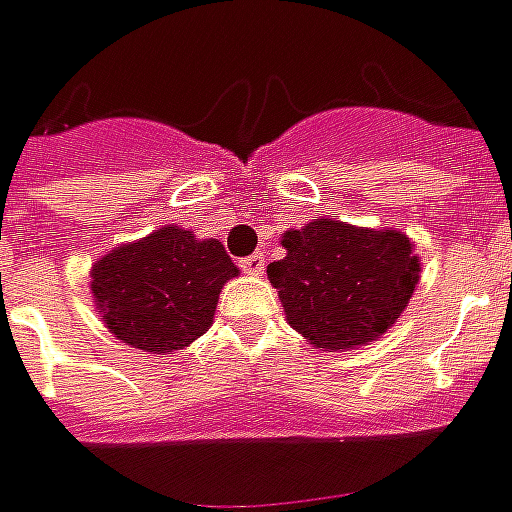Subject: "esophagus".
Here are the masks:
<instances>
[{"label": "esophagus", "mask_w": 512, "mask_h": 512, "mask_svg": "<svg viewBox=\"0 0 512 512\" xmlns=\"http://www.w3.org/2000/svg\"><path fill=\"white\" fill-rule=\"evenodd\" d=\"M242 270H245L247 276H262L265 273V256L262 253H253V256L242 259Z\"/></svg>", "instance_id": "1"}]
</instances>
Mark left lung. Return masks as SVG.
<instances>
[{"mask_svg":"<svg viewBox=\"0 0 512 512\" xmlns=\"http://www.w3.org/2000/svg\"><path fill=\"white\" fill-rule=\"evenodd\" d=\"M285 259L267 265L287 325L325 353L382 339L410 305L422 259L396 227L310 219L282 233Z\"/></svg>","mask_w":512,"mask_h":512,"instance_id":"obj_1","label":"left lung"}]
</instances>
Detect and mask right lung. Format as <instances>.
Wrapping results in <instances>:
<instances>
[{"instance_id":"obj_1","label":"right lung","mask_w":512,"mask_h":512,"mask_svg":"<svg viewBox=\"0 0 512 512\" xmlns=\"http://www.w3.org/2000/svg\"><path fill=\"white\" fill-rule=\"evenodd\" d=\"M239 276L219 239L165 225L108 250L90 267L96 313L119 342L142 353H176L213 325L222 287Z\"/></svg>"}]
</instances>
